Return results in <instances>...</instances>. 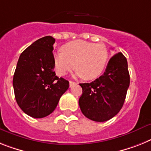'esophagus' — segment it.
Segmentation results:
<instances>
[{"instance_id": "34e87169", "label": "esophagus", "mask_w": 151, "mask_h": 151, "mask_svg": "<svg viewBox=\"0 0 151 151\" xmlns=\"http://www.w3.org/2000/svg\"><path fill=\"white\" fill-rule=\"evenodd\" d=\"M69 83H70V87H71L72 86L74 85V84H76L75 82H73V81H70Z\"/></svg>"}]
</instances>
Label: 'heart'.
Listing matches in <instances>:
<instances>
[{
	"label": "heart",
	"mask_w": 151,
	"mask_h": 151,
	"mask_svg": "<svg viewBox=\"0 0 151 151\" xmlns=\"http://www.w3.org/2000/svg\"><path fill=\"white\" fill-rule=\"evenodd\" d=\"M108 59V51L102 44L84 40H74L62 47V52L54 54L55 70L58 75H66L73 68L76 75L91 81L104 71Z\"/></svg>",
	"instance_id": "b5f03b06"
}]
</instances>
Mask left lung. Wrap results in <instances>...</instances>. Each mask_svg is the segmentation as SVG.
<instances>
[{
    "label": "left lung",
    "mask_w": 151,
    "mask_h": 151,
    "mask_svg": "<svg viewBox=\"0 0 151 151\" xmlns=\"http://www.w3.org/2000/svg\"><path fill=\"white\" fill-rule=\"evenodd\" d=\"M80 85L83 91L79 106L83 114L97 122L108 121L122 108L130 85L126 58L116 53L110 59L103 75Z\"/></svg>",
    "instance_id": "8db88e82"
}]
</instances>
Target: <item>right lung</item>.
Here are the masks:
<instances>
[{
	"label": "right lung",
	"instance_id": "1",
	"mask_svg": "<svg viewBox=\"0 0 151 151\" xmlns=\"http://www.w3.org/2000/svg\"><path fill=\"white\" fill-rule=\"evenodd\" d=\"M51 36L38 39L20 55L13 78L15 99L20 108L34 118H42L55 110L69 87V81L54 72Z\"/></svg>",
	"mask_w": 151,
	"mask_h": 151
}]
</instances>
